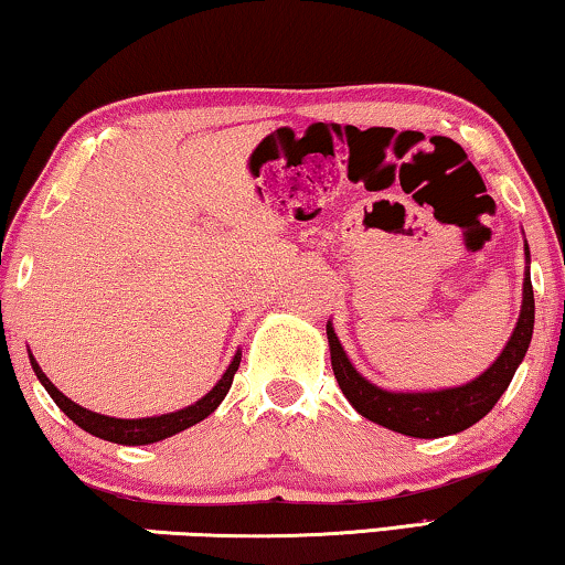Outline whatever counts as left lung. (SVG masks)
I'll return each mask as SVG.
<instances>
[{"label":"left lung","instance_id":"obj_1","mask_svg":"<svg viewBox=\"0 0 565 565\" xmlns=\"http://www.w3.org/2000/svg\"><path fill=\"white\" fill-rule=\"evenodd\" d=\"M533 323L535 300L531 285V247L525 242L523 306H520L513 335L508 338L505 349L492 361V366L462 386L437 388V392H388V388L371 384L366 376L355 371L341 341H338L331 320H328L326 333L328 345H331V366L335 381L355 412L366 416L369 422L406 434V437L437 439L470 429L472 424L480 422L498 404V398L505 394L518 366L525 359L527 345H531L533 338Z\"/></svg>","mask_w":565,"mask_h":565}]
</instances>
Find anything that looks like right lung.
<instances>
[{"label": "right lung", "instance_id": "right-lung-1", "mask_svg": "<svg viewBox=\"0 0 565 565\" xmlns=\"http://www.w3.org/2000/svg\"><path fill=\"white\" fill-rule=\"evenodd\" d=\"M239 361H242V351L234 353L232 363L227 366V371L222 373V379L216 381L212 392L204 394L202 398H199V402L184 406V409L169 412V414H161V416H143V419H116V416L95 414L90 409H85V406L75 404L73 398H67L45 376V371L40 369V363L34 361V355L30 353V363H32L34 376H38L40 384L45 386V392L52 396V402H55L60 409L71 416L77 427L93 434V437H100L106 441H116V445H128V447L153 445V441L173 437V434L184 431L189 427H194V424H199L202 419H206V416H210L216 409V406L224 402V396H227L234 373H237V369H239Z\"/></svg>", "mask_w": 565, "mask_h": 565}]
</instances>
